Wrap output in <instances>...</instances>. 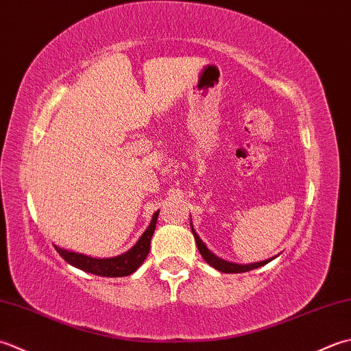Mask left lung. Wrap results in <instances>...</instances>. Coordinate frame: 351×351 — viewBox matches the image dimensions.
<instances>
[{"mask_svg":"<svg viewBox=\"0 0 351 351\" xmlns=\"http://www.w3.org/2000/svg\"><path fill=\"white\" fill-rule=\"evenodd\" d=\"M191 230L192 233H194V238H195V242H197V247H198V252L199 254L203 256V259L209 263L210 267H213L215 269L221 271V273H227V274H238V273H247V271H252V269H256V268H261L263 265H267L268 262H271L274 259V257H271V259H267V261H262V262H256V263H244V265H241V263H234V262H228V261H224L221 259V257H218L215 253H212L209 248L206 247L204 242L199 239V236L197 234V232L194 230V226H192V221H191Z\"/></svg>","mask_w":351,"mask_h":351,"instance_id":"8db88e82","label":"left lung"}]
</instances>
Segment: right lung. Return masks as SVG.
Here are the masks:
<instances>
[{
	"mask_svg": "<svg viewBox=\"0 0 351 351\" xmlns=\"http://www.w3.org/2000/svg\"><path fill=\"white\" fill-rule=\"evenodd\" d=\"M157 217H159V210H157L152 223L147 227V230L142 233L138 242L128 250V252L115 256V257H104V259H97V257H90L82 253L69 252V250L56 247L59 254L65 259L69 265H73L78 269L86 271V273L101 276V277H125L133 274L142 263H144L145 257L149 252V244H152V238L156 228Z\"/></svg>",
	"mask_w": 351,
	"mask_h": 351,
	"instance_id": "right-lung-1",
	"label": "right lung"
}]
</instances>
